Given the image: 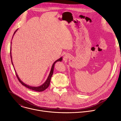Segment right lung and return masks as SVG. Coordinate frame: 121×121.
I'll list each match as a JSON object with an SVG mask.
<instances>
[{"label":"right lung","instance_id":"1","mask_svg":"<svg viewBox=\"0 0 121 121\" xmlns=\"http://www.w3.org/2000/svg\"><path fill=\"white\" fill-rule=\"evenodd\" d=\"M17 30H18V29L16 30V31L14 32V34H13V35L15 34V33H16V32L17 31ZM12 38H13V37H12ZM11 46H10V57H11V63H12V64L13 65V62H12V56H11ZM62 57H60L59 59H58V60H57L56 61L54 64H53V65L52 66V68H51V71H50V72L49 73V75L46 79V80L45 81V82L42 85L39 86V87H32V86H29L28 85H27L26 84H25L24 82H23L21 79L20 78H19L18 75H17L16 72V70H15V68H14V70H15V73H16V76L17 77V78H18V80H19V81L21 82V83H22V84L23 86H24L25 87H26V88L30 89V90H31L32 91H38V92H41V91H44V90H45L50 85V81H51V78H52V76L53 74V72H54V66H55V64L56 63V62H58V61H62Z\"/></svg>","mask_w":121,"mask_h":121}]
</instances>
